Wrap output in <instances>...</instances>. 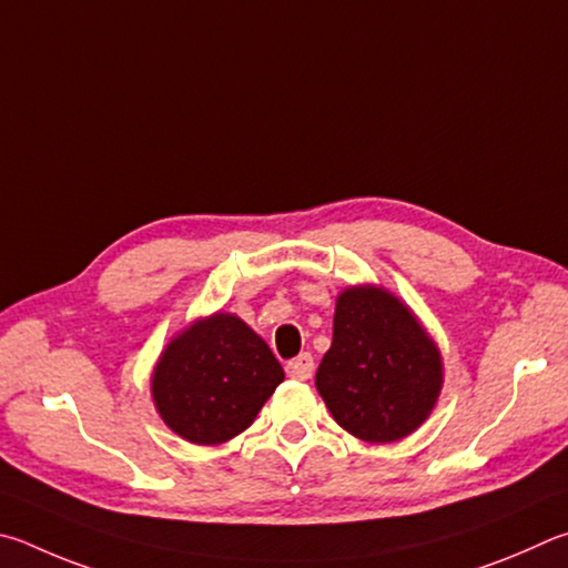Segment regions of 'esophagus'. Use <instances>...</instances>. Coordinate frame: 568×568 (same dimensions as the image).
<instances>
[{"mask_svg":"<svg viewBox=\"0 0 568 568\" xmlns=\"http://www.w3.org/2000/svg\"><path fill=\"white\" fill-rule=\"evenodd\" d=\"M286 374H290L292 379H296V382L312 379V374H314V356L312 354H300V356H296V359H292L290 364H286Z\"/></svg>","mask_w":568,"mask_h":568,"instance_id":"34e87169","label":"esophagus"}]
</instances>
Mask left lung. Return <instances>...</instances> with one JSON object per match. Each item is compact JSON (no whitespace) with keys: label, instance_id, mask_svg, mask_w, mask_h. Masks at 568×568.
<instances>
[{"label":"left lung","instance_id":"left-lung-1","mask_svg":"<svg viewBox=\"0 0 568 568\" xmlns=\"http://www.w3.org/2000/svg\"><path fill=\"white\" fill-rule=\"evenodd\" d=\"M314 384L342 429L392 444L419 429L439 402L442 349L399 296L352 284L336 296L332 346Z\"/></svg>","mask_w":568,"mask_h":568}]
</instances>
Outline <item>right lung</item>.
<instances>
[{
	"instance_id": "obj_1",
	"label": "right lung",
	"mask_w": 568,
	"mask_h": 568,
	"mask_svg": "<svg viewBox=\"0 0 568 568\" xmlns=\"http://www.w3.org/2000/svg\"><path fill=\"white\" fill-rule=\"evenodd\" d=\"M284 369L266 342L232 312L176 332L149 376L162 422L184 442L216 446L252 426Z\"/></svg>"
}]
</instances>
